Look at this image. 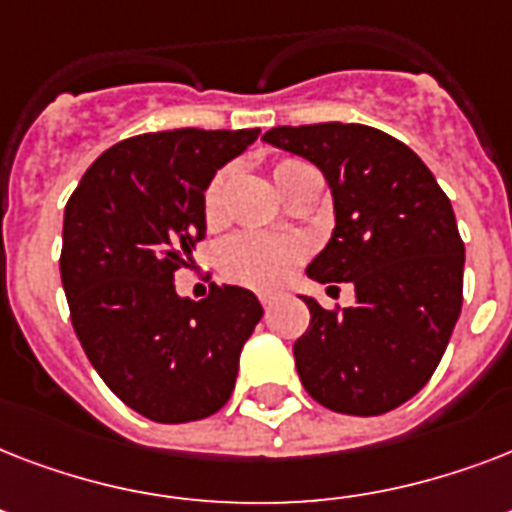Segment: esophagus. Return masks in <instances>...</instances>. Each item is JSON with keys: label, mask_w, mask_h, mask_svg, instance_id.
Segmentation results:
<instances>
[{"label": "esophagus", "mask_w": 512, "mask_h": 512, "mask_svg": "<svg viewBox=\"0 0 512 512\" xmlns=\"http://www.w3.org/2000/svg\"><path fill=\"white\" fill-rule=\"evenodd\" d=\"M260 303H263L265 311H271V308H273V297L271 295H260Z\"/></svg>", "instance_id": "obj_1"}]
</instances>
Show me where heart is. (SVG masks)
<instances>
[{
	"label": "heart",
	"mask_w": 512,
	"mask_h": 512,
	"mask_svg": "<svg viewBox=\"0 0 512 512\" xmlns=\"http://www.w3.org/2000/svg\"><path fill=\"white\" fill-rule=\"evenodd\" d=\"M305 170L303 162L284 159L273 164V180L279 188L287 185L292 175ZM228 183V170H220L209 180L204 191V217L217 220L223 212V191ZM305 257V247L287 236H268V233H236L220 247V268L231 281L241 287L273 292L284 287Z\"/></svg>",
	"instance_id": "b5f03b06"
}]
</instances>
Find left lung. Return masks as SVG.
Wrapping results in <instances>:
<instances>
[{
  "mask_svg": "<svg viewBox=\"0 0 512 512\" xmlns=\"http://www.w3.org/2000/svg\"><path fill=\"white\" fill-rule=\"evenodd\" d=\"M263 140L324 172L335 231L305 273L356 289L342 313L303 295L300 382L332 412H390L425 388L460 319L465 244L452 201L412 148L366 124L273 127Z\"/></svg>",
  "mask_w": 512,
  "mask_h": 512,
  "instance_id": "left-lung-1",
  "label": "left lung"
}]
</instances>
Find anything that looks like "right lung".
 <instances>
[{"instance_id":"obj_1","label":"right lung","mask_w":512,"mask_h":512,"mask_svg":"<svg viewBox=\"0 0 512 512\" xmlns=\"http://www.w3.org/2000/svg\"><path fill=\"white\" fill-rule=\"evenodd\" d=\"M260 130H167L100 154L63 215L60 279L71 324L108 388L164 425L204 420L231 398L244 342L263 319L249 289L175 292L207 233L204 191Z\"/></svg>"}]
</instances>
